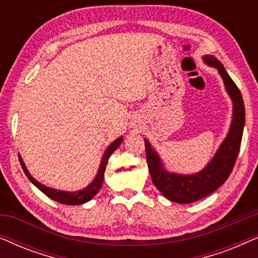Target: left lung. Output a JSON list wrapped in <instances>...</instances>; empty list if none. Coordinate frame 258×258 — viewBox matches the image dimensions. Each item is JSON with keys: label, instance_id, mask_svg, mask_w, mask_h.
<instances>
[{"label": "left lung", "instance_id": "obj_1", "mask_svg": "<svg viewBox=\"0 0 258 258\" xmlns=\"http://www.w3.org/2000/svg\"><path fill=\"white\" fill-rule=\"evenodd\" d=\"M204 61L218 69L227 91L234 102V117L230 130L213 161L196 175L182 176L170 174L162 167L160 157L154 149H151L149 142L144 141L148 168L155 186L163 194V196L176 203H194L220 188L230 176L241 148L243 128L245 123L244 102L241 91L217 58L207 55L204 56Z\"/></svg>", "mask_w": 258, "mask_h": 258}]
</instances>
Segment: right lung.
I'll list each match as a JSON object with an SVG mask.
<instances>
[{
  "instance_id": "right-lung-1",
  "label": "right lung",
  "mask_w": 258,
  "mask_h": 258,
  "mask_svg": "<svg viewBox=\"0 0 258 258\" xmlns=\"http://www.w3.org/2000/svg\"><path fill=\"white\" fill-rule=\"evenodd\" d=\"M121 143H122V137H119V139L116 140L115 142H112L110 146L108 147V149L104 153L103 158H102V161H101V165H100V169H98L96 177H95L94 181L91 182L90 184L87 186V188H84L83 190H80V191H75V192L61 191V190H55V189L48 188V186L41 184L40 182H37L36 179H34L33 177H31L20 155H19V160H20L21 167H22L24 174H26L27 177L29 178V181L31 183H34V185L37 186V188L40 189L41 191L44 194V195H47L49 199L54 200L58 203L68 204V206H79V204H83V203L88 202V201H90L98 191H100L102 183H103V176H104L105 167H107L109 157L111 156V154L114 153L116 149H117L118 146Z\"/></svg>"
}]
</instances>
